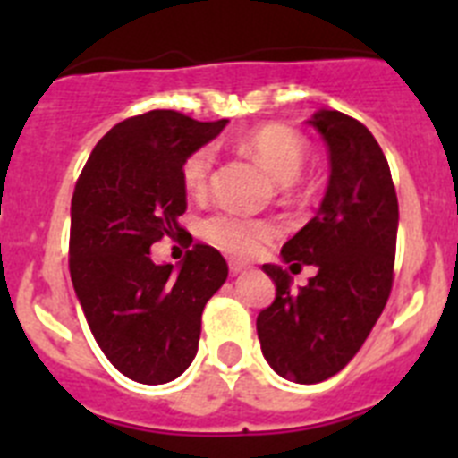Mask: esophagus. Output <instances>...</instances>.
Returning a JSON list of instances; mask_svg holds the SVG:
<instances>
[{
  "label": "esophagus",
  "instance_id": "esophagus-1",
  "mask_svg": "<svg viewBox=\"0 0 458 458\" xmlns=\"http://www.w3.org/2000/svg\"><path fill=\"white\" fill-rule=\"evenodd\" d=\"M229 270H232V275H241V273H248V266L238 264V261H232V264H229Z\"/></svg>",
  "mask_w": 458,
  "mask_h": 458
}]
</instances>
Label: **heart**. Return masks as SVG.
I'll return each mask as SVG.
<instances>
[{"instance_id":"obj_1","label":"heart","mask_w":458,"mask_h":458,"mask_svg":"<svg viewBox=\"0 0 458 458\" xmlns=\"http://www.w3.org/2000/svg\"><path fill=\"white\" fill-rule=\"evenodd\" d=\"M242 147L264 165L266 172L282 185V190L293 188L307 157V141L301 132L286 125H264L250 132L242 140ZM213 169H216V148L201 147L190 153L181 169L188 192L204 194L213 179ZM275 233L277 229L273 222L238 216V213H216L201 222V238L206 242L225 254L241 259L257 254Z\"/></svg>"}]
</instances>
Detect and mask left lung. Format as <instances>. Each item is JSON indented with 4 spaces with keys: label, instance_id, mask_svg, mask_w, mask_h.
<instances>
[{
    "label": "left lung",
    "instance_id": "left-lung-1",
    "mask_svg": "<svg viewBox=\"0 0 458 458\" xmlns=\"http://www.w3.org/2000/svg\"><path fill=\"white\" fill-rule=\"evenodd\" d=\"M307 123L326 141L330 179L317 216L284 242L282 259L317 266V275L291 291V275L264 264L277 293L257 317L268 365L302 386L342 371L369 337L390 298L399 226L394 183L374 135L337 109H318Z\"/></svg>",
    "mask_w": 458,
    "mask_h": 458
}]
</instances>
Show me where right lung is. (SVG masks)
<instances>
[{"label":"right lung","mask_w":458,"mask_h":458,"mask_svg":"<svg viewBox=\"0 0 458 458\" xmlns=\"http://www.w3.org/2000/svg\"><path fill=\"white\" fill-rule=\"evenodd\" d=\"M222 121L153 109L116 123L89 156L71 201V279L100 351L147 386L179 378L197 355L201 311L229 268L197 242L176 268L151 245L181 233L185 157L216 140Z\"/></svg>","instance_id":"add662e5"}]
</instances>
